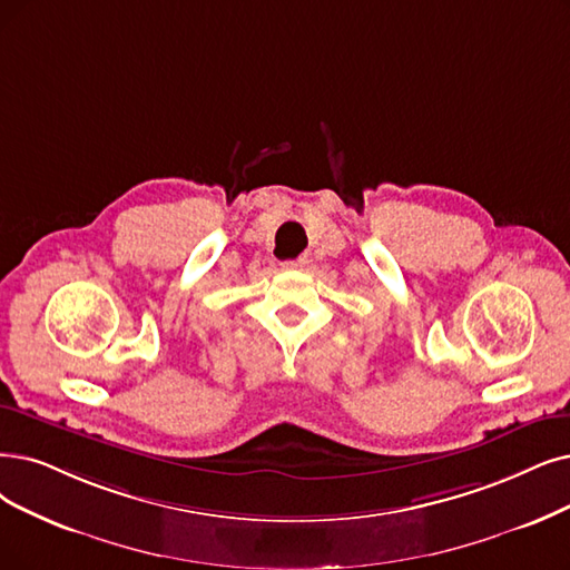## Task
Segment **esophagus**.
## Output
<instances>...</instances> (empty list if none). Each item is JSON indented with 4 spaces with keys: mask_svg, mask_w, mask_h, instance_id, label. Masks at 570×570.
Masks as SVG:
<instances>
[{
    "mask_svg": "<svg viewBox=\"0 0 570 570\" xmlns=\"http://www.w3.org/2000/svg\"><path fill=\"white\" fill-rule=\"evenodd\" d=\"M306 264H308V262H306L304 257H299V259H289V262H285L283 266H285L287 271H302Z\"/></svg>",
    "mask_w": 570,
    "mask_h": 570,
    "instance_id": "34e87169",
    "label": "esophagus"
}]
</instances>
